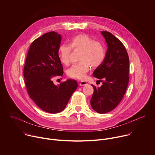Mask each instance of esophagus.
<instances>
[{"label":"esophagus","mask_w":155,"mask_h":155,"mask_svg":"<svg viewBox=\"0 0 155 155\" xmlns=\"http://www.w3.org/2000/svg\"><path fill=\"white\" fill-rule=\"evenodd\" d=\"M87 84V82H86V81H81L79 84H80V86H85V85H86Z\"/></svg>","instance_id":"34e87169"}]
</instances>
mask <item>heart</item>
I'll return each instance as SVG.
<instances>
[{"label": "heart", "mask_w": 155, "mask_h": 155, "mask_svg": "<svg viewBox=\"0 0 155 155\" xmlns=\"http://www.w3.org/2000/svg\"><path fill=\"white\" fill-rule=\"evenodd\" d=\"M73 50H80V62L73 64L67 71L69 77L77 79H83L92 67H97L104 60L105 50L102 43L86 34H80L73 38L69 45L63 44L58 50L61 62L68 65L70 61V54Z\"/></svg>", "instance_id": "obj_1"}]
</instances>
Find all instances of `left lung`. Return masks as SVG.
<instances>
[{
    "label": "left lung",
    "mask_w": 155,
    "mask_h": 155,
    "mask_svg": "<svg viewBox=\"0 0 155 155\" xmlns=\"http://www.w3.org/2000/svg\"><path fill=\"white\" fill-rule=\"evenodd\" d=\"M107 44L103 62L94 70L93 76L102 81L101 87L94 88L90 103L99 114H105L114 110L121 102L129 82V60L127 51L121 41L112 34L102 31Z\"/></svg>",
    "instance_id": "8db88e82"
}]
</instances>
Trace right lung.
<instances>
[{
	"instance_id": "add662e5",
	"label": "right lung",
	"mask_w": 155,
	"mask_h": 155,
	"mask_svg": "<svg viewBox=\"0 0 155 155\" xmlns=\"http://www.w3.org/2000/svg\"><path fill=\"white\" fill-rule=\"evenodd\" d=\"M62 37L54 31L45 33L30 46L25 68L24 77L30 97L43 111L57 114L67 105L78 83L69 79L56 85L52 78L63 75L58 55Z\"/></svg>"
}]
</instances>
